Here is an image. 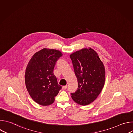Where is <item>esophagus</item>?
Listing matches in <instances>:
<instances>
[{
	"label": "esophagus",
	"mask_w": 133,
	"mask_h": 133,
	"mask_svg": "<svg viewBox=\"0 0 133 133\" xmlns=\"http://www.w3.org/2000/svg\"><path fill=\"white\" fill-rule=\"evenodd\" d=\"M67 88V85L64 86L62 87V89H66Z\"/></svg>",
	"instance_id": "obj_1"
}]
</instances>
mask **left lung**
<instances>
[{"mask_svg": "<svg viewBox=\"0 0 133 133\" xmlns=\"http://www.w3.org/2000/svg\"><path fill=\"white\" fill-rule=\"evenodd\" d=\"M78 88L71 93L72 100L85 106L93 102L101 92L105 82V69L93 49L83 48L70 55Z\"/></svg>", "mask_w": 133, "mask_h": 133, "instance_id": "obj_1", "label": "left lung"}]
</instances>
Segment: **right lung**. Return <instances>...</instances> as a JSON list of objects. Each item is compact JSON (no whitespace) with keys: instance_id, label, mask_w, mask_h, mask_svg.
Returning a JSON list of instances; mask_svg holds the SVG:
<instances>
[{"instance_id":"1","label":"right lung","mask_w":133,"mask_h":133,"mask_svg":"<svg viewBox=\"0 0 133 133\" xmlns=\"http://www.w3.org/2000/svg\"><path fill=\"white\" fill-rule=\"evenodd\" d=\"M62 55L59 50L45 48L36 52L29 61L25 84L29 95L37 104L51 105L61 89L53 71L56 62Z\"/></svg>"}]
</instances>
